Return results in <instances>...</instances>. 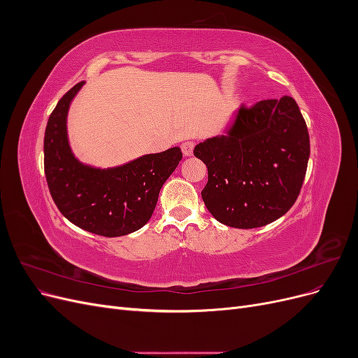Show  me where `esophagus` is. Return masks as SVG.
<instances>
[{"label":"esophagus","mask_w":358,"mask_h":358,"mask_svg":"<svg viewBox=\"0 0 358 358\" xmlns=\"http://www.w3.org/2000/svg\"><path fill=\"white\" fill-rule=\"evenodd\" d=\"M182 152L185 157H191L194 152V143L192 142H185L182 143Z\"/></svg>","instance_id":"esophagus-1"}]
</instances>
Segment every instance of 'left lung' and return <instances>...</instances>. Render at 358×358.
I'll return each mask as SVG.
<instances>
[{
  "instance_id": "1",
  "label": "left lung",
  "mask_w": 358,
  "mask_h": 358,
  "mask_svg": "<svg viewBox=\"0 0 358 358\" xmlns=\"http://www.w3.org/2000/svg\"><path fill=\"white\" fill-rule=\"evenodd\" d=\"M309 154L308 127L294 99L242 107L221 134L194 148L208 167L206 208L234 229L276 221L299 197Z\"/></svg>"
}]
</instances>
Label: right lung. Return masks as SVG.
I'll use <instances>...</instances> for the list:
<instances>
[{"label": "right lung", "mask_w": 358, "mask_h": 358, "mask_svg": "<svg viewBox=\"0 0 358 358\" xmlns=\"http://www.w3.org/2000/svg\"><path fill=\"white\" fill-rule=\"evenodd\" d=\"M85 82L58 101L45 133V175L50 196L79 229L117 237L137 231L150 220L164 182L182 159L180 148L142 155L122 166L100 169L83 164L69 143L67 115Z\"/></svg>", "instance_id": "obj_1"}]
</instances>
